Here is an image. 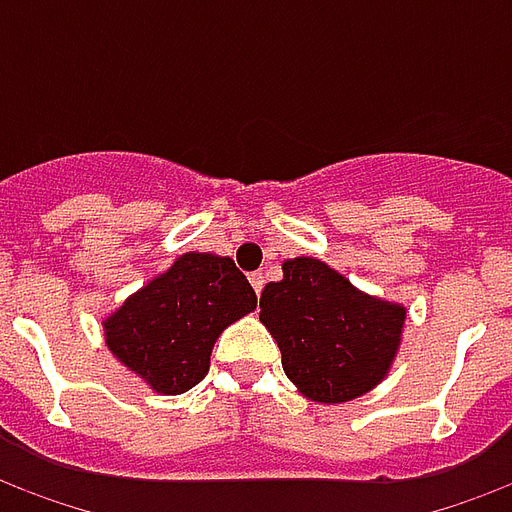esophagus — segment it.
Here are the masks:
<instances>
[{"label": "esophagus", "instance_id": "esophagus-1", "mask_svg": "<svg viewBox=\"0 0 512 512\" xmlns=\"http://www.w3.org/2000/svg\"><path fill=\"white\" fill-rule=\"evenodd\" d=\"M249 282H252L255 293H260V290H263V285H266V277H263L260 271H255V274H249Z\"/></svg>", "mask_w": 512, "mask_h": 512}]
</instances>
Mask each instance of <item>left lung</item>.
Listing matches in <instances>:
<instances>
[{
  "instance_id": "1",
  "label": "left lung",
  "mask_w": 512,
  "mask_h": 512,
  "mask_svg": "<svg viewBox=\"0 0 512 512\" xmlns=\"http://www.w3.org/2000/svg\"><path fill=\"white\" fill-rule=\"evenodd\" d=\"M260 296V321L274 334L285 376L318 403H345L386 376L406 310L370 299L337 271L296 257Z\"/></svg>"
}]
</instances>
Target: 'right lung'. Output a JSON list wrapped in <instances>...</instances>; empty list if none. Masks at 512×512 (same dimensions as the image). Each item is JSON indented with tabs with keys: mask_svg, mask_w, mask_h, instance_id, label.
<instances>
[{
	"mask_svg": "<svg viewBox=\"0 0 512 512\" xmlns=\"http://www.w3.org/2000/svg\"><path fill=\"white\" fill-rule=\"evenodd\" d=\"M255 307V290L230 257L189 252L104 323L106 345L156 392L180 395L205 378L224 326Z\"/></svg>",
	"mask_w": 512,
	"mask_h": 512,
	"instance_id": "add662e5",
	"label": "right lung"
}]
</instances>
